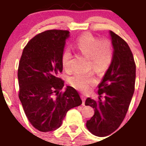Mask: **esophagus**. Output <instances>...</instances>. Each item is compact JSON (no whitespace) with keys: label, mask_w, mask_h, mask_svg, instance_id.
<instances>
[{"label":"esophagus","mask_w":146,"mask_h":146,"mask_svg":"<svg viewBox=\"0 0 146 146\" xmlns=\"http://www.w3.org/2000/svg\"><path fill=\"white\" fill-rule=\"evenodd\" d=\"M81 99H82V100H83V104H82V105L85 106V101L86 97L84 95H81Z\"/></svg>","instance_id":"34e87169"}]
</instances>
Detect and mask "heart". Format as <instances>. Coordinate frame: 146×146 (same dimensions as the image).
I'll return each instance as SVG.
<instances>
[{"label": "heart", "mask_w": 146, "mask_h": 146, "mask_svg": "<svg viewBox=\"0 0 146 146\" xmlns=\"http://www.w3.org/2000/svg\"><path fill=\"white\" fill-rule=\"evenodd\" d=\"M76 47L79 52L88 58L91 59L93 68L97 72L106 70L111 63V50L107 41H100V39L90 33L81 36L76 42ZM72 56L70 51H64L61 56V63L63 70L66 72L72 70ZM70 83L81 91H88L95 82L91 74L77 73L71 76Z\"/></svg>", "instance_id": "1"}]
</instances>
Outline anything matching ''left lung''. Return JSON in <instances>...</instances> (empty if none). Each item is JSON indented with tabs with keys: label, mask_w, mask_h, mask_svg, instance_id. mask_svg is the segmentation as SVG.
<instances>
[{
	"label": "left lung",
	"mask_w": 146,
	"mask_h": 146,
	"mask_svg": "<svg viewBox=\"0 0 146 146\" xmlns=\"http://www.w3.org/2000/svg\"><path fill=\"white\" fill-rule=\"evenodd\" d=\"M110 34L113 55L109 68L98 85L99 100L87 98L85 103L86 106L94 109V115L87 120L86 127L99 137L107 136L119 127L135 90V64L132 51L119 36L111 31Z\"/></svg>",
	"instance_id": "obj_1"
}]
</instances>
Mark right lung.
I'll list each match as a JSON object with an SVG mask.
<instances>
[{"label": "right lung", "instance_id": "add662e5", "mask_svg": "<svg viewBox=\"0 0 146 146\" xmlns=\"http://www.w3.org/2000/svg\"><path fill=\"white\" fill-rule=\"evenodd\" d=\"M68 31L51 30L39 33L24 47L19 63V99L33 127L50 132L62 125L66 114L82 104L79 93L64 86L59 73L63 71L61 56Z\"/></svg>", "mask_w": 146, "mask_h": 146}]
</instances>
